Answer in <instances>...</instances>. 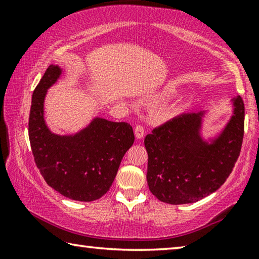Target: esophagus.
<instances>
[{"label": "esophagus", "mask_w": 259, "mask_h": 259, "mask_svg": "<svg viewBox=\"0 0 259 259\" xmlns=\"http://www.w3.org/2000/svg\"><path fill=\"white\" fill-rule=\"evenodd\" d=\"M144 135H145V129H144V126H143L142 124L136 125V128H135V136H136V138L142 139V138L144 137Z\"/></svg>", "instance_id": "34e87169"}]
</instances>
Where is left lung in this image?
Returning <instances> with one entry per match:
<instances>
[{
    "label": "left lung",
    "mask_w": 259,
    "mask_h": 259,
    "mask_svg": "<svg viewBox=\"0 0 259 259\" xmlns=\"http://www.w3.org/2000/svg\"><path fill=\"white\" fill-rule=\"evenodd\" d=\"M234 114L211 144L200 136L203 113H185L148 134L147 184L169 204L196 202L216 192L233 170L242 146L244 104L234 99Z\"/></svg>",
    "instance_id": "obj_1"
}]
</instances>
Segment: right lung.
Segmentation results:
<instances>
[{
  "instance_id": "obj_1",
  "label": "right lung",
  "mask_w": 259,
  "mask_h": 259,
  "mask_svg": "<svg viewBox=\"0 0 259 259\" xmlns=\"http://www.w3.org/2000/svg\"><path fill=\"white\" fill-rule=\"evenodd\" d=\"M60 73L51 65L35 88L28 119L30 147L48 185L68 199L90 202L112 186L122 157L134 144V130L126 122L97 117L74 136L52 134L43 119V102Z\"/></svg>"
}]
</instances>
